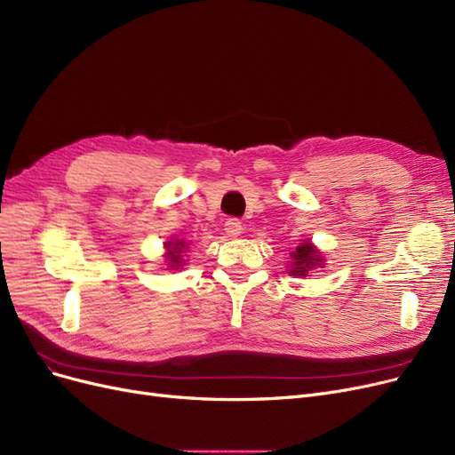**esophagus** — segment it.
Listing matches in <instances>:
<instances>
[{
	"mask_svg": "<svg viewBox=\"0 0 455 455\" xmlns=\"http://www.w3.org/2000/svg\"><path fill=\"white\" fill-rule=\"evenodd\" d=\"M224 229H226L228 237H231V239L239 237V235L243 233V226H241V222L237 220V218H229V220L224 224Z\"/></svg>",
	"mask_w": 455,
	"mask_h": 455,
	"instance_id": "34e87169",
	"label": "esophagus"
}]
</instances>
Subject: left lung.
I'll use <instances>...</instances> for the list:
<instances>
[{"label":"left lung","mask_w":455,"mask_h":455,"mask_svg":"<svg viewBox=\"0 0 455 455\" xmlns=\"http://www.w3.org/2000/svg\"><path fill=\"white\" fill-rule=\"evenodd\" d=\"M290 258H291V263H290L288 273L293 276H301V278L310 276V273H315V269L323 267V263H325L323 254L315 246V243L308 239L299 243V246H297L293 252H290Z\"/></svg>","instance_id":"left-lung-1"}]
</instances>
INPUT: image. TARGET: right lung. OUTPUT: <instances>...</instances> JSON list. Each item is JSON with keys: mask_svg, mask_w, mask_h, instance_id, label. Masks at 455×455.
Wrapping results in <instances>:
<instances>
[{"mask_svg": "<svg viewBox=\"0 0 455 455\" xmlns=\"http://www.w3.org/2000/svg\"><path fill=\"white\" fill-rule=\"evenodd\" d=\"M188 244L190 243H186V241H182V239H169V241H165L164 243V248H165V254H164V258H165V263H167V271H179V269H182L184 267V254H186V250H188Z\"/></svg>", "mask_w": 455, "mask_h": 455, "instance_id": "right-lung-1", "label": "right lung"}]
</instances>
